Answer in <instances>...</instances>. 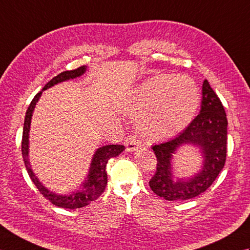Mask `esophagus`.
<instances>
[{"label":"esophagus","mask_w":250,"mask_h":250,"mask_svg":"<svg viewBox=\"0 0 250 250\" xmlns=\"http://www.w3.org/2000/svg\"><path fill=\"white\" fill-rule=\"evenodd\" d=\"M124 143H125L127 152H134V151H137L138 148H141L143 146L142 143L138 140L137 137L134 135H130L127 137Z\"/></svg>","instance_id":"obj_1"}]
</instances>
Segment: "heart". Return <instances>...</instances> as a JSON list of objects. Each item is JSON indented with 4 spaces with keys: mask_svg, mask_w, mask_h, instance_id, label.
I'll list each match as a JSON object with an SVG mask.
<instances>
[{
    "mask_svg": "<svg viewBox=\"0 0 250 250\" xmlns=\"http://www.w3.org/2000/svg\"><path fill=\"white\" fill-rule=\"evenodd\" d=\"M200 91L190 77L163 74L144 80L127 97L125 112L147 140L179 135L188 127L200 106Z\"/></svg>",
    "mask_w": 250,
    "mask_h": 250,
    "instance_id": "b5f03b06",
    "label": "heart"
}]
</instances>
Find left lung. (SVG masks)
I'll use <instances>...</instances> for the list:
<instances>
[{"mask_svg":"<svg viewBox=\"0 0 250 250\" xmlns=\"http://www.w3.org/2000/svg\"><path fill=\"white\" fill-rule=\"evenodd\" d=\"M227 126L223 104L208 81L204 80L200 113L174 139L152 147L157 158V169L149 181L151 189L168 201L188 200L207 190L225 166ZM186 144L201 149L204 158L202 170L189 179H175L171 167L173 155Z\"/></svg>","mask_w":250,"mask_h":250,"instance_id":"left-lung-1","label":"left lung"}]
</instances>
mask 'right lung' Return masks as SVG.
<instances>
[{
  "mask_svg": "<svg viewBox=\"0 0 250 250\" xmlns=\"http://www.w3.org/2000/svg\"><path fill=\"white\" fill-rule=\"evenodd\" d=\"M85 71L86 66H81V67L74 70L63 71V73H61L60 75L50 80L47 84L42 87V90L36 94L35 97L33 98V101L31 102L29 108H27L23 125V134H22V156H23L25 168L32 182L34 183L37 189L41 191L42 195L45 197L47 200H49L52 204L57 205V207L69 209L85 207V205L90 204L92 201H95L97 198L101 197L102 193L104 191V188H106L108 181L106 172V166L108 160L110 158L118 156V155L123 152L125 149L124 146H120V144H109V146L98 147L95 151V154L93 155L92 162L90 165V170H88L85 181L82 183L81 189L68 193V195H59V193L50 191L48 188L43 186L42 184V182L38 180V177L32 170L29 160V132L31 128L33 111L35 109L37 102L40 101L42 92L47 90V88H50L51 86L58 84V83L78 78V77H81L83 74H85Z\"/></svg>",
  "mask_w": 250,
  "mask_h": 250,
  "instance_id": "1",
  "label": "right lung"
}]
</instances>
